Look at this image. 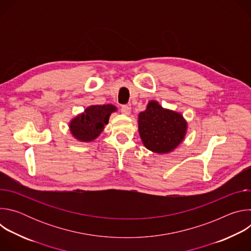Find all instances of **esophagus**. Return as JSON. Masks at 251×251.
<instances>
[{
    "instance_id": "1",
    "label": "esophagus",
    "mask_w": 251,
    "mask_h": 251,
    "mask_svg": "<svg viewBox=\"0 0 251 251\" xmlns=\"http://www.w3.org/2000/svg\"><path fill=\"white\" fill-rule=\"evenodd\" d=\"M121 112L125 115H129L131 113V107L129 105H123L121 107Z\"/></svg>"
}]
</instances>
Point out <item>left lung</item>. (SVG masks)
Instances as JSON below:
<instances>
[{
  "mask_svg": "<svg viewBox=\"0 0 251 251\" xmlns=\"http://www.w3.org/2000/svg\"><path fill=\"white\" fill-rule=\"evenodd\" d=\"M188 123L178 112L163 108L155 100L138 115V130L144 146L157 154L175 150L187 134Z\"/></svg>",
  "mask_w": 251,
  "mask_h": 251,
  "instance_id": "obj_1",
  "label": "left lung"
}]
</instances>
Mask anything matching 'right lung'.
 I'll use <instances>...</instances> for the list:
<instances>
[{
  "label": "right lung",
  "instance_id": "obj_1",
  "mask_svg": "<svg viewBox=\"0 0 251 251\" xmlns=\"http://www.w3.org/2000/svg\"><path fill=\"white\" fill-rule=\"evenodd\" d=\"M117 110L112 104L91 105L69 122V130L73 136L80 142H91L108 124L111 113Z\"/></svg>",
  "mask_w": 251,
  "mask_h": 251
}]
</instances>
